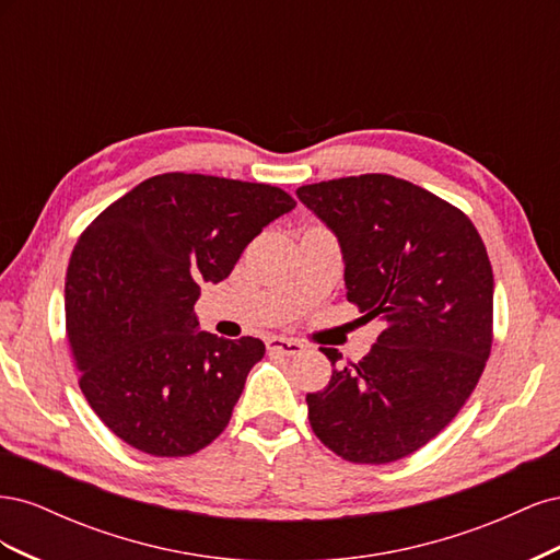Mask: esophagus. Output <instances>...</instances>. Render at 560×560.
<instances>
[{"mask_svg": "<svg viewBox=\"0 0 560 560\" xmlns=\"http://www.w3.org/2000/svg\"><path fill=\"white\" fill-rule=\"evenodd\" d=\"M268 352H278L284 354V358H296V354L303 352V346L294 338H282V336H270L266 341Z\"/></svg>", "mask_w": 560, "mask_h": 560, "instance_id": "obj_1", "label": "esophagus"}]
</instances>
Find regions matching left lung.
Segmentation results:
<instances>
[{"instance_id":"8db88e82","label":"left lung","mask_w":560,"mask_h":560,"mask_svg":"<svg viewBox=\"0 0 560 560\" xmlns=\"http://www.w3.org/2000/svg\"><path fill=\"white\" fill-rule=\"evenodd\" d=\"M338 238L346 299L383 331L358 364L308 393L317 439L343 460H401L442 432L477 387L493 346V268L451 202L393 175L296 189ZM331 366L343 354L319 348Z\"/></svg>"}]
</instances>
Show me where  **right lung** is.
I'll list each match as a JSON object with an SVG mask.
<instances>
[{
  "label": "right lung",
  "mask_w": 560,
  "mask_h": 560,
  "mask_svg": "<svg viewBox=\"0 0 560 560\" xmlns=\"http://www.w3.org/2000/svg\"><path fill=\"white\" fill-rule=\"evenodd\" d=\"M296 200L270 184L165 173L114 200L79 235L65 278V327L79 387L126 444L184 457L229 425L266 346L198 331L202 282Z\"/></svg>",
  "instance_id": "right-lung-1"
}]
</instances>
